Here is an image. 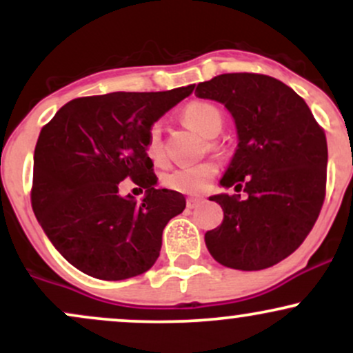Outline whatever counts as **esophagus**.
Returning a JSON list of instances; mask_svg holds the SVG:
<instances>
[{
  "mask_svg": "<svg viewBox=\"0 0 353 353\" xmlns=\"http://www.w3.org/2000/svg\"><path fill=\"white\" fill-rule=\"evenodd\" d=\"M204 202V199H196V197H189L188 199V209H196Z\"/></svg>",
  "mask_w": 353,
  "mask_h": 353,
  "instance_id": "esophagus-1",
  "label": "esophagus"
}]
</instances>
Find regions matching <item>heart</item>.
Returning <instances> with one entry per match:
<instances>
[{"label":"heart","instance_id":"heart-1","mask_svg":"<svg viewBox=\"0 0 353 353\" xmlns=\"http://www.w3.org/2000/svg\"><path fill=\"white\" fill-rule=\"evenodd\" d=\"M182 121L192 131L202 137H214L221 132L224 117L217 106L204 101H194L182 109ZM145 152L154 164L164 163L163 145H161V128L152 125L145 141ZM217 174V165L212 163H201L189 168H177L165 172L163 176V184L168 189L177 190L182 194H201L209 188L210 181Z\"/></svg>","mask_w":353,"mask_h":353}]
</instances>
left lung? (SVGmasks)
<instances>
[{
    "label": "left lung",
    "instance_id": "1",
    "mask_svg": "<svg viewBox=\"0 0 353 353\" xmlns=\"http://www.w3.org/2000/svg\"><path fill=\"white\" fill-rule=\"evenodd\" d=\"M196 96L232 114L239 143L221 185L247 192L209 197L224 221L205 232V245L230 269L279 264L305 241L325 199V132L292 88L265 74L216 76L197 84Z\"/></svg>",
    "mask_w": 353,
    "mask_h": 353
}]
</instances>
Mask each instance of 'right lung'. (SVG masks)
Listing matches in <instances>:
<instances>
[{
    "label": "right lung",
    "instance_id": "add662e5",
    "mask_svg": "<svg viewBox=\"0 0 353 353\" xmlns=\"http://www.w3.org/2000/svg\"><path fill=\"white\" fill-rule=\"evenodd\" d=\"M192 91L189 84L72 99L41 129L31 204L51 244L81 272L124 281L157 261L165 224L185 199L156 189L145 141L152 124ZM124 179L146 189L143 200L119 196Z\"/></svg>",
    "mask_w": 353,
    "mask_h": 353
}]
</instances>
